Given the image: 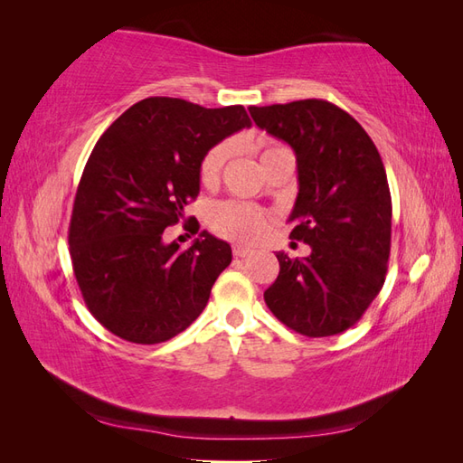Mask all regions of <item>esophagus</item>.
<instances>
[{"instance_id": "34e87169", "label": "esophagus", "mask_w": 463, "mask_h": 463, "mask_svg": "<svg viewBox=\"0 0 463 463\" xmlns=\"http://www.w3.org/2000/svg\"><path fill=\"white\" fill-rule=\"evenodd\" d=\"M233 255L235 258H248V255H251V250L243 248V245H233Z\"/></svg>"}]
</instances>
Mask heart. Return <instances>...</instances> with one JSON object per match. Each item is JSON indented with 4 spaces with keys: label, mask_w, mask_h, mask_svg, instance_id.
Instances as JSON below:
<instances>
[{
    "label": "heart",
    "mask_w": 463,
    "mask_h": 463,
    "mask_svg": "<svg viewBox=\"0 0 463 463\" xmlns=\"http://www.w3.org/2000/svg\"><path fill=\"white\" fill-rule=\"evenodd\" d=\"M260 162L265 168L267 164L273 162L279 156H291V150L277 145L271 140H261L258 145ZM232 156V145L230 142H220V145L212 146L203 154L200 160L198 176L203 186H215L222 180V174L225 164H228ZM271 215L265 210L258 208V205L238 202V200H225L213 203L208 212V223L210 228L222 235L225 240L240 241V243H253L261 240L267 228H269Z\"/></svg>",
    "instance_id": "b5f03b06"
}]
</instances>
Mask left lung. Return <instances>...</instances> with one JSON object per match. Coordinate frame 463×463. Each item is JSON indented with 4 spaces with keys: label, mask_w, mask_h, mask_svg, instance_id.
I'll list each match as a JSON object with an SVG mask.
<instances>
[{
    "label": "left lung",
    "mask_w": 463,
    "mask_h": 463,
    "mask_svg": "<svg viewBox=\"0 0 463 463\" xmlns=\"http://www.w3.org/2000/svg\"><path fill=\"white\" fill-rule=\"evenodd\" d=\"M250 115L295 150L291 238L311 245L303 260L277 253L279 275L263 299L295 333H343L374 301L388 269L392 200L383 158L366 130L328 100L250 107Z\"/></svg>",
    "instance_id": "left-lung-1"
}]
</instances>
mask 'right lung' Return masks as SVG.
Listing matches in <instances>:
<instances>
[{"label":"right lung","mask_w":463,"mask_h":463,"mask_svg":"<svg viewBox=\"0 0 463 463\" xmlns=\"http://www.w3.org/2000/svg\"><path fill=\"white\" fill-rule=\"evenodd\" d=\"M245 127L251 120L241 105L148 97L99 138L77 188L69 253L87 309L112 335L164 343L203 311L232 263L230 243L202 232L180 250L162 233L198 198L203 154Z\"/></svg>","instance_id":"obj_1"}]
</instances>
